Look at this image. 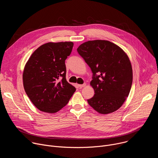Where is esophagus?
Returning a JSON list of instances; mask_svg holds the SVG:
<instances>
[{
  "label": "esophagus",
  "mask_w": 158,
  "mask_h": 158,
  "mask_svg": "<svg viewBox=\"0 0 158 158\" xmlns=\"http://www.w3.org/2000/svg\"><path fill=\"white\" fill-rule=\"evenodd\" d=\"M85 85H86V84H79V87H81V88H82V87H85Z\"/></svg>",
  "instance_id": "obj_1"
}]
</instances>
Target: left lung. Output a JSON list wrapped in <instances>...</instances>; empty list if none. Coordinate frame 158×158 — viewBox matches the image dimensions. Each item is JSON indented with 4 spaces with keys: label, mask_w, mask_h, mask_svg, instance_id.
I'll use <instances>...</instances> for the list:
<instances>
[{
    "label": "left lung",
    "mask_w": 158,
    "mask_h": 158,
    "mask_svg": "<svg viewBox=\"0 0 158 158\" xmlns=\"http://www.w3.org/2000/svg\"><path fill=\"white\" fill-rule=\"evenodd\" d=\"M77 51L90 67V82L94 96L89 104L101 114L119 109L128 97L132 82V69L127 54L116 44L105 40H89Z\"/></svg>",
    "instance_id": "1"
}]
</instances>
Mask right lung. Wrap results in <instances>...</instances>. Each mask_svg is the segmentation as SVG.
Here are the masks:
<instances>
[{
  "label": "right lung",
  "mask_w": 158,
  "mask_h": 158,
  "mask_svg": "<svg viewBox=\"0 0 158 158\" xmlns=\"http://www.w3.org/2000/svg\"><path fill=\"white\" fill-rule=\"evenodd\" d=\"M73 46V42L44 44L26 62L22 74L24 87L40 111L56 113L68 103L76 91L75 87L65 78V60Z\"/></svg>",
  "instance_id": "add662e5"
}]
</instances>
